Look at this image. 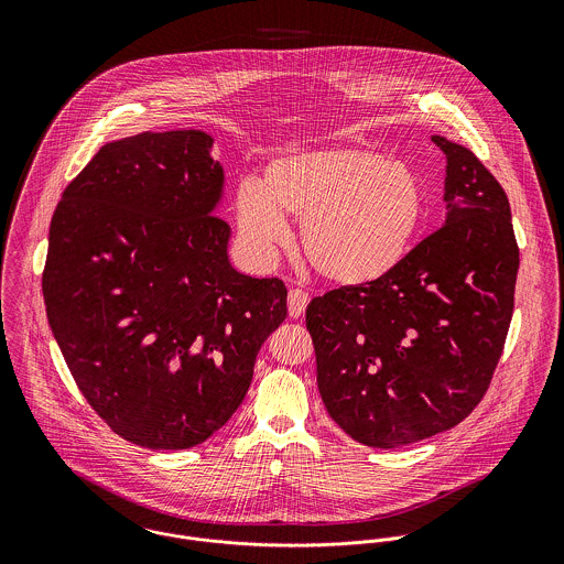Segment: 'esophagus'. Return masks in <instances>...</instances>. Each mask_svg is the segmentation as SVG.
I'll list each match as a JSON object with an SVG mask.
<instances>
[{"mask_svg": "<svg viewBox=\"0 0 564 564\" xmlns=\"http://www.w3.org/2000/svg\"><path fill=\"white\" fill-rule=\"evenodd\" d=\"M306 306H308V293L302 289H291L289 291V315L293 319H297L304 315Z\"/></svg>", "mask_w": 564, "mask_h": 564, "instance_id": "obj_1", "label": "esophagus"}]
</instances>
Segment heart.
<instances>
[{"label": "heart", "mask_w": 564, "mask_h": 564, "mask_svg": "<svg viewBox=\"0 0 564 564\" xmlns=\"http://www.w3.org/2000/svg\"><path fill=\"white\" fill-rule=\"evenodd\" d=\"M245 242L267 253L302 219V247L325 280L367 286L398 269L423 215L419 175L358 145L291 150L245 180L235 197Z\"/></svg>", "instance_id": "heart-1"}]
</instances>
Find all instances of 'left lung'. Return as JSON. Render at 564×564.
<instances>
[{"instance_id": "left-lung-1", "label": "left lung", "mask_w": 564, "mask_h": 564, "mask_svg": "<svg viewBox=\"0 0 564 564\" xmlns=\"http://www.w3.org/2000/svg\"><path fill=\"white\" fill-rule=\"evenodd\" d=\"M445 224L393 273L315 297L306 325L329 416L393 449L452 430L480 400L514 308L519 247L501 184L445 137Z\"/></svg>"}]
</instances>
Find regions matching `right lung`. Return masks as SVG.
Returning a JSON list of instances; mask_svg holds the SVG:
<instances>
[{
	"label": "right lung",
	"instance_id": "1",
	"mask_svg": "<svg viewBox=\"0 0 564 564\" xmlns=\"http://www.w3.org/2000/svg\"><path fill=\"white\" fill-rule=\"evenodd\" d=\"M213 143L202 130L106 143L50 226L52 334L90 408L150 449H188L224 427L286 319L284 282L230 262Z\"/></svg>",
	"mask_w": 564,
	"mask_h": 564
}]
</instances>
